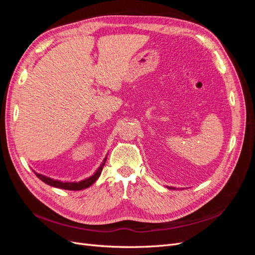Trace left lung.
I'll use <instances>...</instances> for the list:
<instances>
[{"instance_id": "1", "label": "left lung", "mask_w": 255, "mask_h": 255, "mask_svg": "<svg viewBox=\"0 0 255 255\" xmlns=\"http://www.w3.org/2000/svg\"><path fill=\"white\" fill-rule=\"evenodd\" d=\"M169 188H171V187H169Z\"/></svg>"}]
</instances>
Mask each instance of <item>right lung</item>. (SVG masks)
Listing matches in <instances>:
<instances>
[{
  "label": "right lung",
  "mask_w": 255,
  "mask_h": 255,
  "mask_svg": "<svg viewBox=\"0 0 255 255\" xmlns=\"http://www.w3.org/2000/svg\"><path fill=\"white\" fill-rule=\"evenodd\" d=\"M105 160L106 158L104 159L103 164L100 166V168L98 169V171L92 175L90 177H88V179L86 180H83L81 182H72V183H68V182H60V181H55V180H52L50 179V177H47L44 175H41L39 173H35L39 179L44 182L45 184L50 185V186H53V187H57V188H61V189H67V190H82V189H85L87 188L89 186H91L92 184H94L98 179L100 174H101L102 170H103V166L105 164Z\"/></svg>",
  "instance_id": "obj_1"
}]
</instances>
